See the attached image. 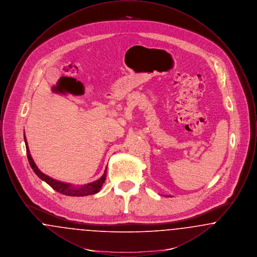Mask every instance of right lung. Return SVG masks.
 Here are the masks:
<instances>
[{
	"mask_svg": "<svg viewBox=\"0 0 257 257\" xmlns=\"http://www.w3.org/2000/svg\"><path fill=\"white\" fill-rule=\"evenodd\" d=\"M24 140L25 144H26V149H27V156H28L29 163H30L33 171H35V173L37 174V176L41 180L45 181L46 183L51 186L58 193H61L62 195H65V196H89V195L96 194V193L100 191V189L102 188L103 183L106 180V170L104 171V174L98 180L94 181V182H91V183L86 184V185H84V186H81V187H75V186H72L71 184L64 183V182L55 180V179L49 177L48 175L44 174L43 172H41V171L38 170L36 163L34 162V160H33L32 156H31V153H30V150H29V147H28V144H27V140H26L25 134Z\"/></svg>",
	"mask_w": 257,
	"mask_h": 257,
	"instance_id": "add662e5",
	"label": "right lung"
}]
</instances>
